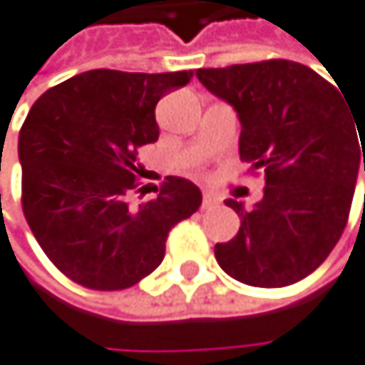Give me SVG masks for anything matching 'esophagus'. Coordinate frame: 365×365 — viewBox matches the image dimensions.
<instances>
[{
	"label": "esophagus",
	"mask_w": 365,
	"mask_h": 365,
	"mask_svg": "<svg viewBox=\"0 0 365 365\" xmlns=\"http://www.w3.org/2000/svg\"><path fill=\"white\" fill-rule=\"evenodd\" d=\"M214 205H218V197H216L214 192H205V195H203L201 207H203V210H210V207H214Z\"/></svg>",
	"instance_id": "1"
}]
</instances>
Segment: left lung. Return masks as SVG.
Segmentation results:
<instances>
[{"label": "left lung", "instance_id": "8db88e82", "mask_svg": "<svg viewBox=\"0 0 365 365\" xmlns=\"http://www.w3.org/2000/svg\"><path fill=\"white\" fill-rule=\"evenodd\" d=\"M197 77L238 112L240 160L266 179L251 210L225 201L240 216V229L214 247L216 262L255 288L305 279L346 227L361 153L365 170V120L351 112L340 86L292 60L199 68Z\"/></svg>", "mask_w": 365, "mask_h": 365}]
</instances>
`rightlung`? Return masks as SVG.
Instances as JSON below:
<instances>
[{
  "label": "right lung",
  "instance_id": "add662e5",
  "mask_svg": "<svg viewBox=\"0 0 365 365\" xmlns=\"http://www.w3.org/2000/svg\"><path fill=\"white\" fill-rule=\"evenodd\" d=\"M192 71L95 68L36 99L19 132L23 214L45 255L91 290H125L164 259L168 231L201 205V190L166 177L160 195L129 205L138 149L160 136L158 101Z\"/></svg>",
  "mask_w": 365,
  "mask_h": 365
}]
</instances>
